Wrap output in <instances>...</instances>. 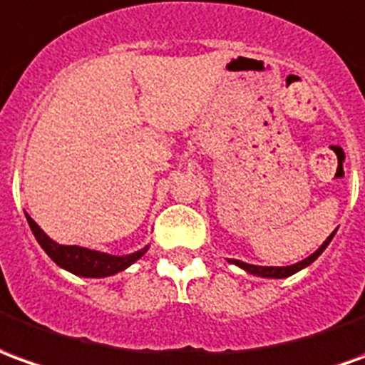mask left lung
Instances as JSON below:
<instances>
[{"mask_svg":"<svg viewBox=\"0 0 365 365\" xmlns=\"http://www.w3.org/2000/svg\"><path fill=\"white\" fill-rule=\"evenodd\" d=\"M334 234H336V232H332V234H330V236L324 240V244L320 245L317 252L311 253L309 257H304V259L299 261V263H293V265H287V267H263V265H252V263H245V261H240V259H228V261H230V263H234V265H237V267H242L244 271H247V273H252V275H257V277H265V279L291 277V275H294L297 271H301V269H304V267H309L312 261L317 259L320 253L327 250L328 244L332 242Z\"/></svg>","mask_w":365,"mask_h":365,"instance_id":"8db88e82","label":"left lung"}]
</instances>
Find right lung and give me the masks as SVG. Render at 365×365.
<instances>
[{
	"label": "right lung",
	"mask_w": 365,
	"mask_h": 365,
	"mask_svg": "<svg viewBox=\"0 0 365 365\" xmlns=\"http://www.w3.org/2000/svg\"><path fill=\"white\" fill-rule=\"evenodd\" d=\"M25 216H27V222H29V228L33 232V236L38 242V245L45 250L46 255L58 267L71 271V273L78 275V277L102 279L115 275L120 271L128 269L129 265H133L149 250V245H145L143 250L129 253V255H110V253L96 252V250H88V247H80V245H61L46 236L29 214H25Z\"/></svg>",
	"instance_id": "right-lung-1"
}]
</instances>
